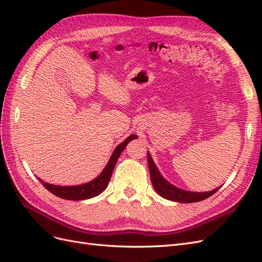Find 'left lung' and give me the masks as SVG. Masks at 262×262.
I'll return each instance as SVG.
<instances>
[{
	"mask_svg": "<svg viewBox=\"0 0 262 262\" xmlns=\"http://www.w3.org/2000/svg\"><path fill=\"white\" fill-rule=\"evenodd\" d=\"M147 163H148V168L150 173V180H152V185L154 189L156 190V192L158 194L167 200L176 201L180 203L199 202L211 196L221 188L220 186L216 189L212 190V191H207V192H193V191H187V190H182L180 188H177L173 185H171L170 182H168L161 175V172L158 171L156 165L153 162L149 153H147Z\"/></svg>",
	"mask_w": 262,
	"mask_h": 262,
	"instance_id": "left-lung-1",
	"label": "left lung"
}]
</instances>
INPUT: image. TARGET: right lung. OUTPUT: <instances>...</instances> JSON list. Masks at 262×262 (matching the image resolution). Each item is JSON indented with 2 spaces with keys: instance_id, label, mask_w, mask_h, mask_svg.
<instances>
[{
  "instance_id": "1",
  "label": "right lung",
  "mask_w": 262,
  "mask_h": 262,
  "mask_svg": "<svg viewBox=\"0 0 262 262\" xmlns=\"http://www.w3.org/2000/svg\"><path fill=\"white\" fill-rule=\"evenodd\" d=\"M138 137L136 134H132L128 139H125L122 143L119 144L110 157V160L108 164L106 165V167L102 169V171L99 173V176H97L95 179H93L90 182H86V184L83 185H78V186H55L48 184V182H45L40 178H38L39 181L41 182L42 186L46 187L47 190H49L51 193L54 195H57L59 198H62V199L66 200H86V199H91V198L96 196L100 194L106 187L108 186V182L112 178L113 175V170L115 168V165L118 161L119 156L121 155L122 150L124 147L128 145L130 141L137 139Z\"/></svg>"
}]
</instances>
